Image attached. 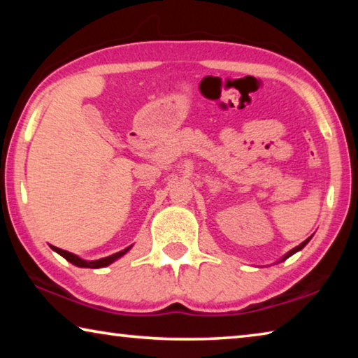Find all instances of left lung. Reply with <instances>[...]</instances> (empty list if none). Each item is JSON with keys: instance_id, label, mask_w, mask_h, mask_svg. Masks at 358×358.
I'll list each match as a JSON object with an SVG mask.
<instances>
[{"instance_id": "left-lung-1", "label": "left lung", "mask_w": 358, "mask_h": 358, "mask_svg": "<svg viewBox=\"0 0 358 358\" xmlns=\"http://www.w3.org/2000/svg\"><path fill=\"white\" fill-rule=\"evenodd\" d=\"M311 238H313V235H311V237H310V238H306L305 241H303V243H300L299 246H295V248H294V250H290L289 252H286V254H284V256H282V257H281L280 260H278V262H284V260H286V259H289L290 256H294V254H295V252H299V251H301V250H303V248H305V246L308 245V241H310Z\"/></svg>"}]
</instances>
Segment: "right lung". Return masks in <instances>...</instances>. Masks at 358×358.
<instances>
[{"label":"right lung","mask_w":358,"mask_h":358,"mask_svg":"<svg viewBox=\"0 0 358 358\" xmlns=\"http://www.w3.org/2000/svg\"><path fill=\"white\" fill-rule=\"evenodd\" d=\"M50 248L55 252H58L59 256H63L66 260H68V262H71L72 265H76V266H80V268H102V266L110 265V264L115 262V260H118L120 257H123L124 254L131 250L132 245L126 248V250H123V251L115 252V254H112V256L102 257V259H98V260H85V259L78 257V256H76V254H72L69 251L59 250V248H57V246H50Z\"/></svg>","instance_id":"right-lung-1"}]
</instances>
